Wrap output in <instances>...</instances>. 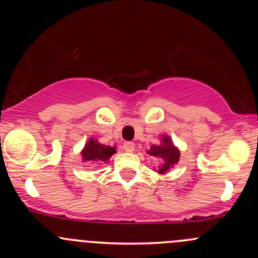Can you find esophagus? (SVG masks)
Masks as SVG:
<instances>
[{"label": "esophagus", "mask_w": 258, "mask_h": 258, "mask_svg": "<svg viewBox=\"0 0 258 258\" xmlns=\"http://www.w3.org/2000/svg\"><path fill=\"white\" fill-rule=\"evenodd\" d=\"M122 148H123V151H126V152H132V151L135 150V144L131 141H127L124 142L123 146H122Z\"/></svg>", "instance_id": "34e87169"}]
</instances>
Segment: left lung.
I'll return each instance as SVG.
<instances>
[{"mask_svg": "<svg viewBox=\"0 0 258 258\" xmlns=\"http://www.w3.org/2000/svg\"><path fill=\"white\" fill-rule=\"evenodd\" d=\"M162 144L158 146H152L148 151V155L155 156V157H160L162 160V165H161L158 172L165 173L166 171L170 170L175 163L178 162L179 152L177 148L172 145L171 140L168 137L163 136L161 139Z\"/></svg>", "mask_w": 258, "mask_h": 258, "instance_id": "left-lung-1", "label": "left lung"}]
</instances>
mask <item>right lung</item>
Listing matches in <instances>:
<instances>
[{
    "label": "right lung",
    "mask_w": 258,
    "mask_h": 258,
    "mask_svg": "<svg viewBox=\"0 0 258 258\" xmlns=\"http://www.w3.org/2000/svg\"><path fill=\"white\" fill-rule=\"evenodd\" d=\"M114 152H116L114 147L103 146L93 141V140H90L83 148L82 158L83 161H88V162H98V161L106 162V161L110 160V157Z\"/></svg>",
    "instance_id": "obj_1"
}]
</instances>
